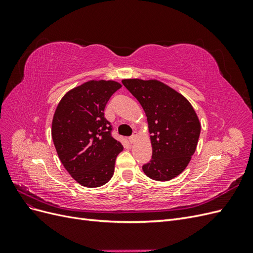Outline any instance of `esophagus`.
Masks as SVG:
<instances>
[{"mask_svg": "<svg viewBox=\"0 0 253 253\" xmlns=\"http://www.w3.org/2000/svg\"><path fill=\"white\" fill-rule=\"evenodd\" d=\"M137 137H138V134H137V132H134V134L129 137L128 138V140H129V142L131 143H133V142H135V140L137 139Z\"/></svg>", "mask_w": 253, "mask_h": 253, "instance_id": "obj_1", "label": "esophagus"}]
</instances>
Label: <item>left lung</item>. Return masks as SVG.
<instances>
[{
  "label": "left lung",
  "mask_w": 253,
  "mask_h": 253,
  "mask_svg": "<svg viewBox=\"0 0 253 253\" xmlns=\"http://www.w3.org/2000/svg\"><path fill=\"white\" fill-rule=\"evenodd\" d=\"M122 84L141 104L151 134L152 159L142 166L148 177L168 181L178 176L194 154L201 124L181 94L157 80L125 79Z\"/></svg>",
  "instance_id": "obj_1"
}]
</instances>
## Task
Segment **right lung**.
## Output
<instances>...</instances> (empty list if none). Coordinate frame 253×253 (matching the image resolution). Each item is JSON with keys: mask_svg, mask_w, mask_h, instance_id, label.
<instances>
[{"mask_svg": "<svg viewBox=\"0 0 253 253\" xmlns=\"http://www.w3.org/2000/svg\"><path fill=\"white\" fill-rule=\"evenodd\" d=\"M120 87V83L112 80L83 83L67 91L53 115L51 137L58 156L72 177L84 187L97 188L108 182L116 157L124 150L104 117L106 103Z\"/></svg>", "mask_w": 253, "mask_h": 253, "instance_id": "add662e5", "label": "right lung"}]
</instances>
